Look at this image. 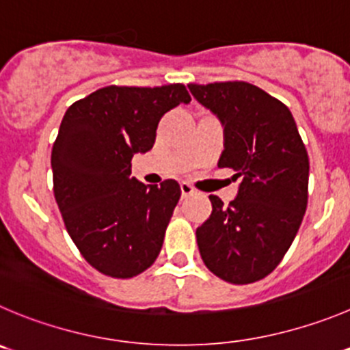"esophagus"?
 <instances>
[{"mask_svg": "<svg viewBox=\"0 0 350 350\" xmlns=\"http://www.w3.org/2000/svg\"><path fill=\"white\" fill-rule=\"evenodd\" d=\"M180 191H182V198H189V196H192L196 192L194 187H192L191 184H187V182H182Z\"/></svg>", "mask_w": 350, "mask_h": 350, "instance_id": "1", "label": "esophagus"}]
</instances>
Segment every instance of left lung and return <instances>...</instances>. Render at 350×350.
<instances>
[{"instance_id":"obj_1","label":"left lung","mask_w":350,"mask_h":350,"mask_svg":"<svg viewBox=\"0 0 350 350\" xmlns=\"http://www.w3.org/2000/svg\"><path fill=\"white\" fill-rule=\"evenodd\" d=\"M225 127L219 168L235 170L239 194L196 230L211 273L234 285L254 284L280 265L308 208L309 158L291 109L244 81L189 84Z\"/></svg>"}]
</instances>
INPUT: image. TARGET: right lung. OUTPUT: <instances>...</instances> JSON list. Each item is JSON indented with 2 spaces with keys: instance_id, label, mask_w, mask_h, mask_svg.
Masks as SVG:
<instances>
[{
  "instance_id": "obj_1",
  "label": "right lung",
  "mask_w": 350,
  "mask_h": 350,
  "mask_svg": "<svg viewBox=\"0 0 350 350\" xmlns=\"http://www.w3.org/2000/svg\"><path fill=\"white\" fill-rule=\"evenodd\" d=\"M191 101L184 84L108 85L66 109L53 144L56 204L85 261L111 278H132L161 251L180 185H144L132 158L156 141L161 116Z\"/></svg>"
}]
</instances>
